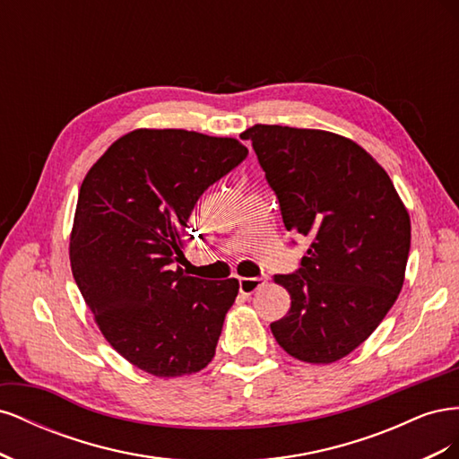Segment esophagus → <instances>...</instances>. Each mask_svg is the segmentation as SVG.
Here are the masks:
<instances>
[{
    "mask_svg": "<svg viewBox=\"0 0 459 459\" xmlns=\"http://www.w3.org/2000/svg\"><path fill=\"white\" fill-rule=\"evenodd\" d=\"M266 277H241L239 280V290L243 295H253L255 290H258L260 287L266 285Z\"/></svg>",
    "mask_w": 459,
    "mask_h": 459,
    "instance_id": "34e87169",
    "label": "esophagus"
}]
</instances>
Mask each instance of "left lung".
<instances>
[{"label":"left lung","mask_w":459,"mask_h":459,"mask_svg":"<svg viewBox=\"0 0 459 459\" xmlns=\"http://www.w3.org/2000/svg\"><path fill=\"white\" fill-rule=\"evenodd\" d=\"M251 140L287 231L310 238L300 270L273 275L290 308L270 325L277 344L307 364L358 349L404 285L411 224L391 178L349 137L256 124Z\"/></svg>","instance_id":"1"}]
</instances>
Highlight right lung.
<instances>
[{
	"label": "right lung",
	"instance_id": "1",
	"mask_svg": "<svg viewBox=\"0 0 459 459\" xmlns=\"http://www.w3.org/2000/svg\"><path fill=\"white\" fill-rule=\"evenodd\" d=\"M247 152L235 137L137 128L82 182L68 245L74 281L107 342L155 377L212 362L239 281L199 280L178 262L193 206Z\"/></svg>",
	"mask_w": 459,
	"mask_h": 459
}]
</instances>
